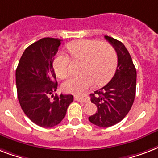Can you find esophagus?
Segmentation results:
<instances>
[{"label": "esophagus", "mask_w": 158, "mask_h": 158, "mask_svg": "<svg viewBox=\"0 0 158 158\" xmlns=\"http://www.w3.org/2000/svg\"><path fill=\"white\" fill-rule=\"evenodd\" d=\"M74 99L79 102H84V103H87L89 102V98L85 95H75L74 96Z\"/></svg>", "instance_id": "1"}]
</instances>
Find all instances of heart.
I'll return each mask as SVG.
<instances>
[{
  "label": "heart",
  "mask_w": 158,
  "mask_h": 158,
  "mask_svg": "<svg viewBox=\"0 0 158 158\" xmlns=\"http://www.w3.org/2000/svg\"><path fill=\"white\" fill-rule=\"evenodd\" d=\"M74 59H83L82 73L72 76L63 84L65 91L79 94L96 82L105 84L114 73L117 63V52L108 42L98 40H78L67 45ZM59 78H65L70 73V59L64 53H59L53 63Z\"/></svg>",
  "instance_id": "b5f03b06"
}]
</instances>
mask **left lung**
<instances>
[{"mask_svg": "<svg viewBox=\"0 0 158 158\" xmlns=\"http://www.w3.org/2000/svg\"><path fill=\"white\" fill-rule=\"evenodd\" d=\"M117 54V67L112 80L90 94L97 112L89 121L100 127H109L120 122L131 110L135 97L136 69L125 45L111 36H104Z\"/></svg>", "mask_w": 158, "mask_h": 158, "instance_id": "left-lung-1", "label": "left lung"}]
</instances>
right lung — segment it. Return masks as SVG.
I'll return each instance as SVG.
<instances>
[{"label":"right lung","instance_id":"add662e5","mask_svg":"<svg viewBox=\"0 0 158 158\" xmlns=\"http://www.w3.org/2000/svg\"><path fill=\"white\" fill-rule=\"evenodd\" d=\"M61 40L45 37L24 50L16 69V86L20 106L29 119L39 127L50 128L64 118L72 94H57L53 62ZM52 98H50V95Z\"/></svg>","mask_w":158,"mask_h":158}]
</instances>
